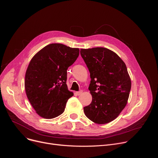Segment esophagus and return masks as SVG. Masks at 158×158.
I'll list each match as a JSON object with an SVG mask.
<instances>
[{
    "mask_svg": "<svg viewBox=\"0 0 158 158\" xmlns=\"http://www.w3.org/2000/svg\"><path fill=\"white\" fill-rule=\"evenodd\" d=\"M82 93V91H78V92H76V94L77 96L81 95Z\"/></svg>",
    "mask_w": 158,
    "mask_h": 158,
    "instance_id": "esophagus-1",
    "label": "esophagus"
}]
</instances>
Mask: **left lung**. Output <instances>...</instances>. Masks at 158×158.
<instances>
[{"mask_svg":"<svg viewBox=\"0 0 158 158\" xmlns=\"http://www.w3.org/2000/svg\"><path fill=\"white\" fill-rule=\"evenodd\" d=\"M81 55L90 73L89 90L92 102L84 107L87 118L104 124L114 120L126 107L131 81L124 61L104 48L81 49Z\"/></svg>","mask_w":158,"mask_h":158,"instance_id":"1","label":"left lung"}]
</instances>
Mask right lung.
Here are the masks:
<instances>
[{
  "mask_svg": "<svg viewBox=\"0 0 158 158\" xmlns=\"http://www.w3.org/2000/svg\"><path fill=\"white\" fill-rule=\"evenodd\" d=\"M79 55L78 48L51 44L32 58L26 73L25 90L39 116L52 119L63 113L67 101L74 95L66 84L67 69Z\"/></svg>",
  "mask_w": 158,
  "mask_h": 158,
  "instance_id": "add662e5",
  "label": "right lung"
}]
</instances>
